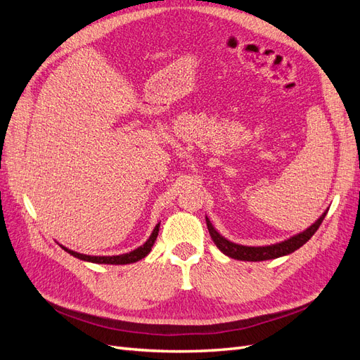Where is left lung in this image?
<instances>
[{"mask_svg": "<svg viewBox=\"0 0 360 360\" xmlns=\"http://www.w3.org/2000/svg\"><path fill=\"white\" fill-rule=\"evenodd\" d=\"M326 213H323L319 217V221L312 224L309 228H307L303 233L290 237L288 240L270 245V246H243V245L233 243L230 240H226L225 237H222L214 230V226L212 225L210 219L207 216H205V222H207V228H209L212 240L225 255L234 259H240V261H266V259H274V258L288 255L294 252V250H297L300 246H303L315 234V231L319 230V226L321 225Z\"/></svg>", "mask_w": 360, "mask_h": 360, "instance_id": "8db88e82", "label": "left lung"}]
</instances>
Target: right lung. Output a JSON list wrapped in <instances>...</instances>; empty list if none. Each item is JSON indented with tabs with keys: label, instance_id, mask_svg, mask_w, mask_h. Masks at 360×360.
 <instances>
[{
	"label": "right lung",
	"instance_id": "right-lung-1",
	"mask_svg": "<svg viewBox=\"0 0 360 360\" xmlns=\"http://www.w3.org/2000/svg\"><path fill=\"white\" fill-rule=\"evenodd\" d=\"M159 226H160V222L155 226L153 233H151V236L148 237V240L143 245L139 246L136 249H134L132 252H127V254H123V255H114V257H91V255H84V254H79V252H75V250L72 249H68L66 246L60 245L66 252H69L70 255L79 258V259H84V261H90V263H97V264H130V263H136V261L146 258L151 248H153L156 238H158V234H159Z\"/></svg>",
	"mask_w": 360,
	"mask_h": 360
}]
</instances>
